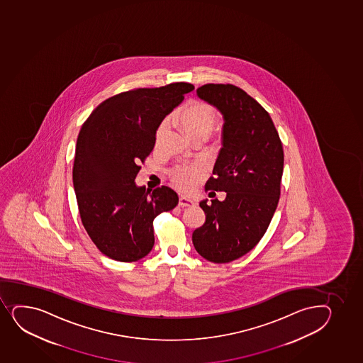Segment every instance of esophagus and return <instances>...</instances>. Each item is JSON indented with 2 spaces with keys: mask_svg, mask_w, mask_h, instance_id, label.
<instances>
[{
  "mask_svg": "<svg viewBox=\"0 0 363 363\" xmlns=\"http://www.w3.org/2000/svg\"><path fill=\"white\" fill-rule=\"evenodd\" d=\"M179 205L181 207H193L195 206V201L194 200L189 199V198H186V196H181Z\"/></svg>",
  "mask_w": 363,
  "mask_h": 363,
  "instance_id": "esophagus-1",
  "label": "esophagus"
}]
</instances>
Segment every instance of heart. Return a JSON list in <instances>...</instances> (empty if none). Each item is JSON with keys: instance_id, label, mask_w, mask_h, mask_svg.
Returning <instances> with one entry per match:
<instances>
[{"instance_id": "b5f03b06", "label": "heart", "mask_w": 363, "mask_h": 363, "mask_svg": "<svg viewBox=\"0 0 363 363\" xmlns=\"http://www.w3.org/2000/svg\"><path fill=\"white\" fill-rule=\"evenodd\" d=\"M174 118L182 125L188 137L206 135L208 137L215 127L216 117L213 110L201 101H191L174 115ZM169 121L164 120L157 129V141L163 139L168 129ZM201 165H177L172 170V179L181 189L191 191L203 177Z\"/></svg>"}]
</instances>
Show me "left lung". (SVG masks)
<instances>
[{
	"instance_id": "1",
	"label": "left lung",
	"mask_w": 363,
	"mask_h": 363,
	"mask_svg": "<svg viewBox=\"0 0 363 363\" xmlns=\"http://www.w3.org/2000/svg\"><path fill=\"white\" fill-rule=\"evenodd\" d=\"M196 96L223 116L222 148L205 189L226 196L200 201L206 220L191 241L206 260L225 264L253 250L269 228L281 195L283 146L269 113L241 89L206 84Z\"/></svg>"
}]
</instances>
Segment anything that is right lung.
I'll return each instance as SVG.
<instances>
[{
  "label": "right lung",
  "mask_w": 363,
  "mask_h": 363,
  "mask_svg": "<svg viewBox=\"0 0 363 363\" xmlns=\"http://www.w3.org/2000/svg\"><path fill=\"white\" fill-rule=\"evenodd\" d=\"M193 90L191 84L175 82L116 94L80 129L73 167L79 212L98 250L113 260L146 257L155 243L153 219L179 203L172 188L146 189L135 177L160 123Z\"/></svg>",
  "instance_id": "right-lung-1"
}]
</instances>
